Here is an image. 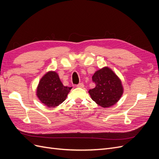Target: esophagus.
Returning <instances> with one entry per match:
<instances>
[{"label":"esophagus","mask_w":159,"mask_h":159,"mask_svg":"<svg viewBox=\"0 0 159 159\" xmlns=\"http://www.w3.org/2000/svg\"><path fill=\"white\" fill-rule=\"evenodd\" d=\"M77 87L78 88H82L84 87V84L83 83H80L78 85H77Z\"/></svg>","instance_id":"34e87169"}]
</instances>
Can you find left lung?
Returning a JSON list of instances; mask_svg holds the SVG:
<instances>
[{"instance_id":"1","label":"left lung","mask_w":159,"mask_h":159,"mask_svg":"<svg viewBox=\"0 0 159 159\" xmlns=\"http://www.w3.org/2000/svg\"><path fill=\"white\" fill-rule=\"evenodd\" d=\"M92 80L95 87L89 89V93L91 99L100 106H112L121 98L123 92L121 82L111 69L104 68L97 71Z\"/></svg>"}]
</instances>
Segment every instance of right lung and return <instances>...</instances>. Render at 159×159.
Returning <instances> with one entry per match:
<instances>
[{"mask_svg":"<svg viewBox=\"0 0 159 159\" xmlns=\"http://www.w3.org/2000/svg\"><path fill=\"white\" fill-rule=\"evenodd\" d=\"M71 88L64 86L55 71L42 77L37 89V96L46 106L55 107L64 102Z\"/></svg>","mask_w":159,"mask_h":159,"instance_id":"1","label":"right lung"}]
</instances>
